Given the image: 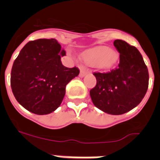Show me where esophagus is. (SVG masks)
<instances>
[{"instance_id": "obj_1", "label": "esophagus", "mask_w": 160, "mask_h": 160, "mask_svg": "<svg viewBox=\"0 0 160 160\" xmlns=\"http://www.w3.org/2000/svg\"><path fill=\"white\" fill-rule=\"evenodd\" d=\"M87 73H88V71H87L85 68H81V70H80V73H79V76L81 78H83L84 76H86L87 74Z\"/></svg>"}]
</instances>
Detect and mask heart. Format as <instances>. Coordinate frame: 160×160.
<instances>
[{
  "label": "heart",
  "instance_id": "b5f03b06",
  "mask_svg": "<svg viewBox=\"0 0 160 160\" xmlns=\"http://www.w3.org/2000/svg\"><path fill=\"white\" fill-rule=\"evenodd\" d=\"M82 57L89 65L99 70H107L116 61L117 53L107 46H98L86 50Z\"/></svg>",
  "mask_w": 160,
  "mask_h": 160
}]
</instances>
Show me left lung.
<instances>
[{"label":"left lung","instance_id":"left-lung-1","mask_svg":"<svg viewBox=\"0 0 160 160\" xmlns=\"http://www.w3.org/2000/svg\"><path fill=\"white\" fill-rule=\"evenodd\" d=\"M119 64L107 73H94L96 86L90 91L97 108L114 115L131 111L140 103L148 88L149 74L142 55L125 41L115 40Z\"/></svg>","mask_w":160,"mask_h":160}]
</instances>
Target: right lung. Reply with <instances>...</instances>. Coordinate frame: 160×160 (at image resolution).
Returning a JSON list of instances; mask_svg holds the SVG:
<instances>
[{
    "mask_svg": "<svg viewBox=\"0 0 160 160\" xmlns=\"http://www.w3.org/2000/svg\"><path fill=\"white\" fill-rule=\"evenodd\" d=\"M65 55L53 38L29 42L20 51L11 70V88L27 111L43 115L61 105L66 85L79 74L77 67L62 64L61 58Z\"/></svg>",
    "mask_w": 160,
    "mask_h": 160,
    "instance_id": "right-lung-1",
    "label": "right lung"
}]
</instances>
